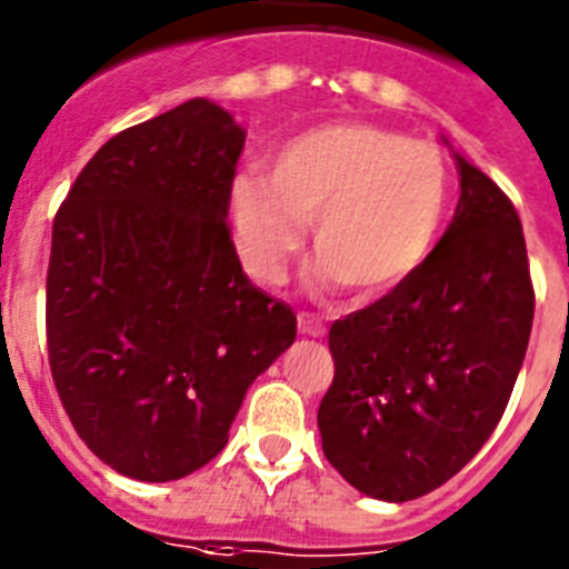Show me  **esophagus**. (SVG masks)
Returning <instances> with one entry per match:
<instances>
[{
    "mask_svg": "<svg viewBox=\"0 0 569 569\" xmlns=\"http://www.w3.org/2000/svg\"><path fill=\"white\" fill-rule=\"evenodd\" d=\"M299 333L319 339V336L325 333V325H321L313 313H299Z\"/></svg>",
    "mask_w": 569,
    "mask_h": 569,
    "instance_id": "obj_1",
    "label": "esophagus"
}]
</instances>
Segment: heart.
<instances>
[{"mask_svg":"<svg viewBox=\"0 0 569 569\" xmlns=\"http://www.w3.org/2000/svg\"><path fill=\"white\" fill-rule=\"evenodd\" d=\"M450 202L439 150L370 122L299 130L230 188L236 250L253 279L279 281L313 219V276L347 281L361 299L393 293L425 268Z\"/></svg>","mask_w":569,"mask_h":569,"instance_id":"b5f03b06","label":"heart"}]
</instances>
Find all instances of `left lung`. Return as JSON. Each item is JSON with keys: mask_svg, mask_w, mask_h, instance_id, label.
<instances>
[{"mask_svg": "<svg viewBox=\"0 0 569 569\" xmlns=\"http://www.w3.org/2000/svg\"><path fill=\"white\" fill-rule=\"evenodd\" d=\"M447 144V139H445ZM453 222L425 268L330 328L321 450L359 492L410 501L479 453L519 379L532 281L512 202L461 153Z\"/></svg>", "mask_w": 569, "mask_h": 569, "instance_id": "1", "label": "left lung"}]
</instances>
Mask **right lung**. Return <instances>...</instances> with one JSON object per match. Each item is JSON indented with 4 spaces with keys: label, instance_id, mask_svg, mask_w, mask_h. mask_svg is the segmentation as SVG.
<instances>
[{
    "label": "right lung",
    "instance_id": "1",
    "mask_svg": "<svg viewBox=\"0 0 569 569\" xmlns=\"http://www.w3.org/2000/svg\"><path fill=\"white\" fill-rule=\"evenodd\" d=\"M244 130L188 99L116 133L53 219L48 356L84 445L136 481L222 453L296 313L241 270L228 202Z\"/></svg>",
    "mask_w": 569,
    "mask_h": 569
}]
</instances>
